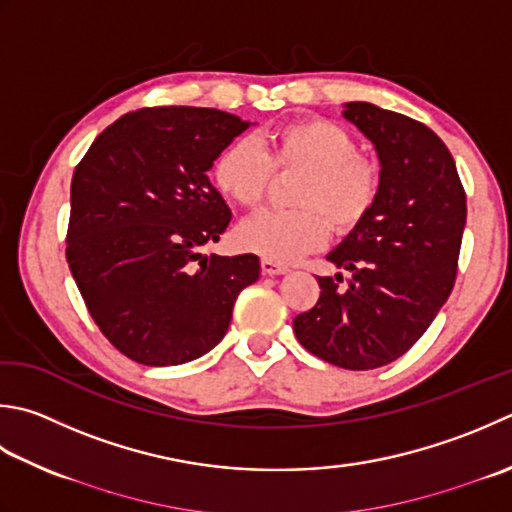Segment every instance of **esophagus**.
<instances>
[{"instance_id": "34e87169", "label": "esophagus", "mask_w": 512, "mask_h": 512, "mask_svg": "<svg viewBox=\"0 0 512 512\" xmlns=\"http://www.w3.org/2000/svg\"><path fill=\"white\" fill-rule=\"evenodd\" d=\"M262 273L264 275H284V273H288V266L273 262V259H262Z\"/></svg>"}]
</instances>
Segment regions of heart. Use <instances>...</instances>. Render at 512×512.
I'll return each mask as SVG.
<instances>
[{
  "label": "heart",
  "instance_id": "obj_1",
  "mask_svg": "<svg viewBox=\"0 0 512 512\" xmlns=\"http://www.w3.org/2000/svg\"><path fill=\"white\" fill-rule=\"evenodd\" d=\"M279 173H302L293 186L295 210H262L235 230L237 244L273 262H293L322 248L328 224H362L379 193L377 166L359 155L355 137L328 119H299L255 139L230 142L213 164V184L230 202L253 208Z\"/></svg>",
  "mask_w": 512,
  "mask_h": 512
}]
</instances>
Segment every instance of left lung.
Returning <instances> with one entry per match:
<instances>
[{"mask_svg": "<svg viewBox=\"0 0 512 512\" xmlns=\"http://www.w3.org/2000/svg\"><path fill=\"white\" fill-rule=\"evenodd\" d=\"M344 117L379 157L375 206L328 259L350 270L317 277V304L293 330L324 362L370 370L402 357L433 322L455 286L466 226V193L446 144L422 122L368 102L344 104Z\"/></svg>", "mask_w": 512, "mask_h": 512, "instance_id": "8db88e82", "label": "left lung"}]
</instances>
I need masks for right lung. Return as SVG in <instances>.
I'll use <instances>...</instances> for the list:
<instances>
[{"label":"right lung","instance_id":"right-lung-1","mask_svg":"<svg viewBox=\"0 0 512 512\" xmlns=\"http://www.w3.org/2000/svg\"><path fill=\"white\" fill-rule=\"evenodd\" d=\"M250 122L217 108L155 106L110 124L70 184L66 259L90 317L119 353L177 366L222 342L257 255H204L230 224L210 184Z\"/></svg>","mask_w":512,"mask_h":512}]
</instances>
